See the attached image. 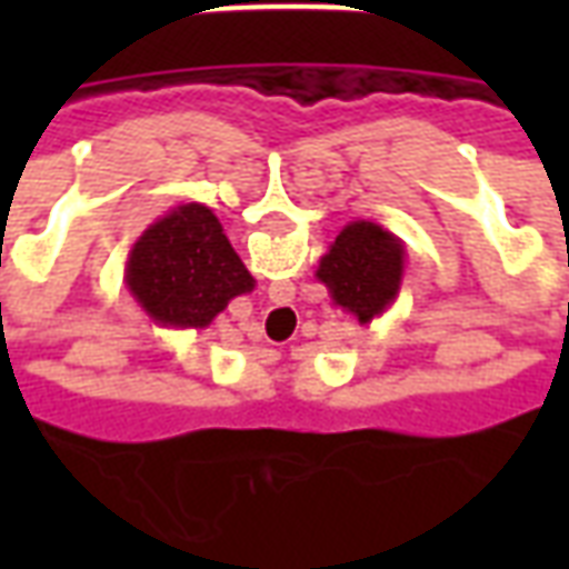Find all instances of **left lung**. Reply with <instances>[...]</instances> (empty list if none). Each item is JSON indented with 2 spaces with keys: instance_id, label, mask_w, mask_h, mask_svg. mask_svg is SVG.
<instances>
[{
  "instance_id": "8db88e82",
  "label": "left lung",
  "mask_w": 569,
  "mask_h": 569,
  "mask_svg": "<svg viewBox=\"0 0 569 569\" xmlns=\"http://www.w3.org/2000/svg\"><path fill=\"white\" fill-rule=\"evenodd\" d=\"M406 277V243L383 224L357 219L347 222L320 259V280L332 305L353 313L359 326L393 305Z\"/></svg>"
}]
</instances>
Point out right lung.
<instances>
[{
  "mask_svg": "<svg viewBox=\"0 0 569 569\" xmlns=\"http://www.w3.org/2000/svg\"><path fill=\"white\" fill-rule=\"evenodd\" d=\"M124 283L163 329H207L231 298L256 289L222 222L203 203H179L137 237Z\"/></svg>",
  "mask_w": 569,
  "mask_h": 569,
  "instance_id": "add662e5",
  "label": "right lung"
}]
</instances>
